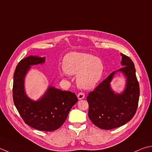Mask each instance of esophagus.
<instances>
[{
	"label": "esophagus",
	"instance_id": "34e87169",
	"mask_svg": "<svg viewBox=\"0 0 152 152\" xmlns=\"http://www.w3.org/2000/svg\"><path fill=\"white\" fill-rule=\"evenodd\" d=\"M77 98H78L79 100H82L85 98V94L83 92H79V93L77 94Z\"/></svg>",
	"mask_w": 152,
	"mask_h": 152
}]
</instances>
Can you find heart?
Segmentation results:
<instances>
[{"label":"heart","mask_w":152,"mask_h":152,"mask_svg":"<svg viewBox=\"0 0 152 152\" xmlns=\"http://www.w3.org/2000/svg\"><path fill=\"white\" fill-rule=\"evenodd\" d=\"M65 72L61 73L64 76L66 73L77 75V83L83 88L94 87L102 79L104 73V64L100 59L86 53L72 52L65 57L63 62Z\"/></svg>","instance_id":"obj_1"}]
</instances>
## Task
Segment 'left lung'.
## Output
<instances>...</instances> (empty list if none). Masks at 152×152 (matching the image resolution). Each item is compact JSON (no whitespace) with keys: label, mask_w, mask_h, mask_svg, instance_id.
<instances>
[{"label":"left lung","mask_w":152,"mask_h":152,"mask_svg":"<svg viewBox=\"0 0 152 152\" xmlns=\"http://www.w3.org/2000/svg\"><path fill=\"white\" fill-rule=\"evenodd\" d=\"M121 56L123 67L111 73L86 97L89 119L102 129L110 130L125 125L134 117L138 107L140 87L134 65L127 56ZM117 71L123 72L127 77L126 87L121 94H115L110 86Z\"/></svg>","instance_id":"8db88e82"}]
</instances>
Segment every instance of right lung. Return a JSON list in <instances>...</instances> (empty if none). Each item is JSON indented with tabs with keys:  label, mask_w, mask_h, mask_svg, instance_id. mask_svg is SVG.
I'll list each match as a JSON object with an SVG mask.
<instances>
[{
	"label": "right lung",
	"mask_w": 152,
	"mask_h": 152,
	"mask_svg": "<svg viewBox=\"0 0 152 152\" xmlns=\"http://www.w3.org/2000/svg\"><path fill=\"white\" fill-rule=\"evenodd\" d=\"M45 57L30 56L22 59L14 74L13 100L21 118L27 125L39 131H54L66 120L78 98L73 92L49 86L39 100L27 97L24 91V78L31 66L44 63Z\"/></svg>",
	"instance_id": "1"
}]
</instances>
